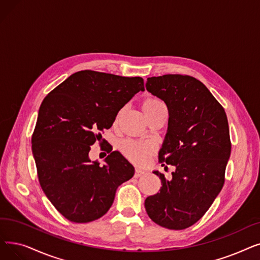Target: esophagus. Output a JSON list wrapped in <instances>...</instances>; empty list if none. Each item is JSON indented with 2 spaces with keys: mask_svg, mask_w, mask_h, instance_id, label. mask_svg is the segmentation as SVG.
Masks as SVG:
<instances>
[{
  "mask_svg": "<svg viewBox=\"0 0 260 260\" xmlns=\"http://www.w3.org/2000/svg\"><path fill=\"white\" fill-rule=\"evenodd\" d=\"M144 171L142 170H139V169H136V171H135V177H140L142 175H144Z\"/></svg>",
  "mask_w": 260,
  "mask_h": 260,
  "instance_id": "obj_1",
  "label": "esophagus"
}]
</instances>
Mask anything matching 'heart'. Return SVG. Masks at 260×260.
I'll return each mask as SVG.
<instances>
[{"label":"heart","instance_id":"heart-1","mask_svg":"<svg viewBox=\"0 0 260 260\" xmlns=\"http://www.w3.org/2000/svg\"><path fill=\"white\" fill-rule=\"evenodd\" d=\"M165 105L158 99L149 98L144 100L142 103V111L144 116H149L152 112L159 108H164ZM121 152L125 155L128 159L137 165H143L149 159V157L154 153V146L150 142H138L134 140L123 141L120 144Z\"/></svg>","mask_w":260,"mask_h":260}]
</instances>
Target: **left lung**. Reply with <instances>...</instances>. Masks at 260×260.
Instances as JSON below:
<instances>
[{"mask_svg": "<svg viewBox=\"0 0 260 260\" xmlns=\"http://www.w3.org/2000/svg\"><path fill=\"white\" fill-rule=\"evenodd\" d=\"M145 88L168 107V129L158 156L175 167L170 180L153 171L162 186L145 199V210L162 228L185 230L204 216L223 187L232 148L228 117L192 76H153Z\"/></svg>", "mask_w": 260, "mask_h": 260, "instance_id": "left-lung-1", "label": "left lung"}]
</instances>
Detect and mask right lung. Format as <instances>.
<instances>
[{"label":"right lung","mask_w":260,"mask_h":260,"mask_svg":"<svg viewBox=\"0 0 260 260\" xmlns=\"http://www.w3.org/2000/svg\"><path fill=\"white\" fill-rule=\"evenodd\" d=\"M139 91H144L141 77L84 70L42 101L31 137L32 156L43 192L69 221L87 223L103 217L118 187L134 176L133 165L111 146L103 165L91 161L89 151Z\"/></svg>","instance_id":"right-lung-1"}]
</instances>
